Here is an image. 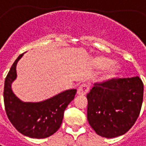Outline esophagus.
Returning <instances> with one entry per match:
<instances>
[{"label":"esophagus","instance_id":"esophagus-1","mask_svg":"<svg viewBox=\"0 0 146 146\" xmlns=\"http://www.w3.org/2000/svg\"><path fill=\"white\" fill-rule=\"evenodd\" d=\"M89 88H90V86H89V85L87 83H82L79 86L78 90H77V93L79 95H85L89 91Z\"/></svg>","mask_w":146,"mask_h":146}]
</instances>
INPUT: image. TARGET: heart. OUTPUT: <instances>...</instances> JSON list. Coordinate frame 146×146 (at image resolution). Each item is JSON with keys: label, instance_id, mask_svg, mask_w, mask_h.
Returning a JSON list of instances; mask_svg holds the SVG:
<instances>
[{"label": "heart", "instance_id": "heart-1", "mask_svg": "<svg viewBox=\"0 0 146 146\" xmlns=\"http://www.w3.org/2000/svg\"><path fill=\"white\" fill-rule=\"evenodd\" d=\"M94 63H95V66L98 68H106V67L105 74L103 75V77L105 79L112 77L119 69V67L117 63H110V60L106 58H102V57L97 58V59H95Z\"/></svg>", "mask_w": 146, "mask_h": 146}]
</instances>
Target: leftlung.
Returning a JSON list of instances; mask_svg holds the SVG:
<instances>
[{
    "mask_svg": "<svg viewBox=\"0 0 146 146\" xmlns=\"http://www.w3.org/2000/svg\"><path fill=\"white\" fill-rule=\"evenodd\" d=\"M144 85L138 77L94 83L86 94L88 122L99 136H121L134 125L143 101Z\"/></svg>",
    "mask_w": 146,
    "mask_h": 146,
    "instance_id": "left-lung-1",
    "label": "left lung"
}]
</instances>
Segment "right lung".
<instances>
[{
  "mask_svg": "<svg viewBox=\"0 0 146 146\" xmlns=\"http://www.w3.org/2000/svg\"><path fill=\"white\" fill-rule=\"evenodd\" d=\"M23 55L15 60L5 78L4 102L6 113L21 133L33 138H45L60 129L64 110L75 98L76 89L65 90L42 102H22L14 94L11 86L17 78V62Z\"/></svg>",
  "mask_w": 146,
  "mask_h": 146,
  "instance_id": "1",
  "label": "right lung"
}]
</instances>
